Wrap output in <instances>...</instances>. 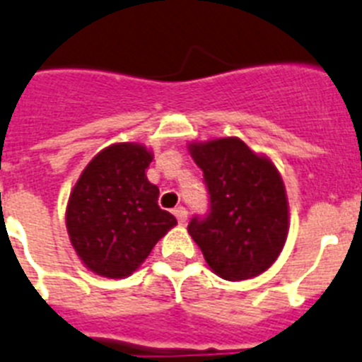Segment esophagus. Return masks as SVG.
<instances>
[{"label":"esophagus","instance_id":"34e87169","mask_svg":"<svg viewBox=\"0 0 362 362\" xmlns=\"http://www.w3.org/2000/svg\"><path fill=\"white\" fill-rule=\"evenodd\" d=\"M173 213L175 216H177L178 223H185V220H187V211H185V207H177Z\"/></svg>","mask_w":362,"mask_h":362}]
</instances>
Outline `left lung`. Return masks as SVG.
I'll list each match as a JSON object with an SVG mask.
<instances>
[{
	"instance_id": "8db88e82",
	"label": "left lung",
	"mask_w": 362,
	"mask_h": 362,
	"mask_svg": "<svg viewBox=\"0 0 362 362\" xmlns=\"http://www.w3.org/2000/svg\"><path fill=\"white\" fill-rule=\"evenodd\" d=\"M204 171L209 213L187 230L214 274L240 281L278 259L288 234V202L278 169L236 136L189 144Z\"/></svg>"
}]
</instances>
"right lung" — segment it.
Masks as SVG:
<instances>
[{
	"label": "right lung",
	"instance_id": "add662e5",
	"mask_svg": "<svg viewBox=\"0 0 362 362\" xmlns=\"http://www.w3.org/2000/svg\"><path fill=\"white\" fill-rule=\"evenodd\" d=\"M151 151L135 142L108 146L84 168L66 207V229L81 262L104 278L135 272L177 218L158 207L146 177Z\"/></svg>",
	"mask_w": 362,
	"mask_h": 362
}]
</instances>
